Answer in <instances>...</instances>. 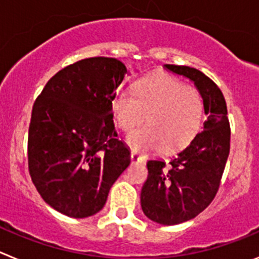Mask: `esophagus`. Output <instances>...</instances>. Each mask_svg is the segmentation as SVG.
I'll use <instances>...</instances> for the list:
<instances>
[{"mask_svg": "<svg viewBox=\"0 0 259 259\" xmlns=\"http://www.w3.org/2000/svg\"><path fill=\"white\" fill-rule=\"evenodd\" d=\"M144 157H141V155H139L137 153L132 152L131 153V162L132 163H144Z\"/></svg>", "mask_w": 259, "mask_h": 259, "instance_id": "1", "label": "esophagus"}]
</instances>
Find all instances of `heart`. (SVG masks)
I'll return each mask as SVG.
<instances>
[{
  "instance_id": "b5f03b06",
  "label": "heart",
  "mask_w": 259,
  "mask_h": 259,
  "mask_svg": "<svg viewBox=\"0 0 259 259\" xmlns=\"http://www.w3.org/2000/svg\"><path fill=\"white\" fill-rule=\"evenodd\" d=\"M115 123L122 131H135L145 120L148 125L130 135L128 145L136 152L175 150L185 146L200 131L203 98L200 91L170 75L158 74L139 80L135 95L119 89L111 100Z\"/></svg>"
}]
</instances>
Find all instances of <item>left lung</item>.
Listing matches in <instances>:
<instances>
[{"instance_id":"left-lung-1","label":"left lung","mask_w":259,"mask_h":259,"mask_svg":"<svg viewBox=\"0 0 259 259\" xmlns=\"http://www.w3.org/2000/svg\"><path fill=\"white\" fill-rule=\"evenodd\" d=\"M164 68L193 81L207 115L202 131L168 163H146L148 179L140 197L144 214L155 223L174 226L197 217L214 200L230 154L231 130L223 93L210 77L188 66Z\"/></svg>"}]
</instances>
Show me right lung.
Returning a JSON list of instances; mask_svg holds the SVG:
<instances>
[{"mask_svg": "<svg viewBox=\"0 0 259 259\" xmlns=\"http://www.w3.org/2000/svg\"><path fill=\"white\" fill-rule=\"evenodd\" d=\"M128 75L107 57L77 61L49 80L32 109L28 170L42 200L71 218L105 206L111 185L131 163L116 139L111 100Z\"/></svg>", "mask_w": 259, "mask_h": 259, "instance_id": "add662e5", "label": "right lung"}]
</instances>
